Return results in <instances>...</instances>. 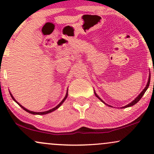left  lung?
I'll use <instances>...</instances> for the list:
<instances>
[{
  "label": "left lung",
  "instance_id": "obj_1",
  "mask_svg": "<svg viewBox=\"0 0 154 154\" xmlns=\"http://www.w3.org/2000/svg\"><path fill=\"white\" fill-rule=\"evenodd\" d=\"M150 79H151V75H149V81H148V83H147V85H146V87H145L144 89L142 90V92H141V93H140V94H139V95H138L137 97H136L135 99H134V100L133 101H132V102L131 103H130L129 104L126 105L125 106L123 107V108H126V107H129V106H133V105H134V104H137V102H139V101H140V100H141V98H142V96L144 95V94L145 93V92H146V90L148 89V88H149V84H150ZM94 94H95L96 97H97V98L99 99V100H100L101 101H102V102L103 103H104V102H103V101L102 100V99H101L100 97H99L98 95H97V94L95 93V92H94ZM104 104H105V103H104Z\"/></svg>",
  "mask_w": 154,
  "mask_h": 154
}]
</instances>
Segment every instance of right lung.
<instances>
[{"label":"right lung","mask_w":154,"mask_h":154,"mask_svg":"<svg viewBox=\"0 0 154 154\" xmlns=\"http://www.w3.org/2000/svg\"><path fill=\"white\" fill-rule=\"evenodd\" d=\"M10 95H11V97H12V99H13V100H14V101H15V102H16L17 103V104H18L19 105H20V106L21 107H22V108L23 109H24V110H25V111H27V112H28V113H31V114H38V115H43V114H47V113H50V112H52V111H54V110H56V109H58V108H59V107H60V106H61V105H62V103L64 102V101H65V100H66V97H67V96H68V90H67V92H66V96H65V97H64V99H63V100L62 101V102H61L60 103V104H59L57 105V106L56 107H54V108H53V109H50V110H49V111H44V112H34V111H29V110H28V109H25V108H24V106H22V105H21L20 104H19V103H18L17 102V101H16L15 100H14V98L13 97V96H12V94H11V93H10Z\"/></svg>","instance_id":"obj_1"}]
</instances>
